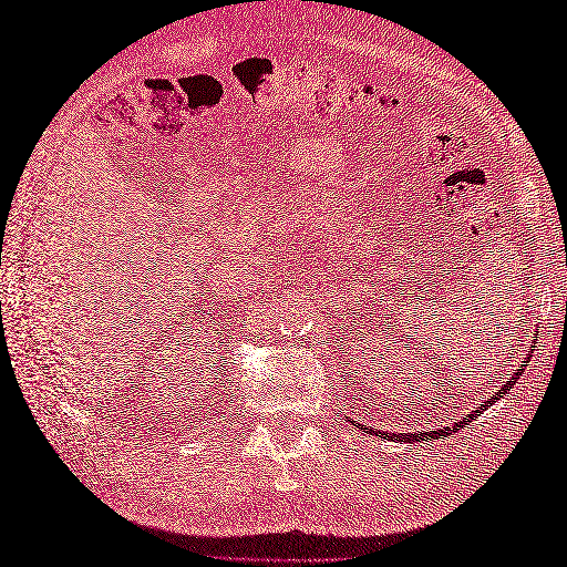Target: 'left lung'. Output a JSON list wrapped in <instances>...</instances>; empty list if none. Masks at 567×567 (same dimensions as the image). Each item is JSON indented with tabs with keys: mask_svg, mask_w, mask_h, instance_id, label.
<instances>
[{
	"mask_svg": "<svg viewBox=\"0 0 567 567\" xmlns=\"http://www.w3.org/2000/svg\"><path fill=\"white\" fill-rule=\"evenodd\" d=\"M536 339H538V331H536V336H534V343H536ZM532 351H534V346H528V355L524 358V360H528V358H532ZM522 372H524V365L519 368V370H516L514 372V375L507 380V384H504V388H499L495 394H492V400H485L483 404H480L477 409H475V412H470V414H465L461 421H455V424L453 426H443V429H439V431H433V433H436V436H449V433L451 431H461L465 424H470V421H473V419H477L480 414H483L485 412V409L487 406H492V404H495L497 400H502V396L504 394H509V390L514 388V384H516V380H519V375H522ZM358 429L360 431H363V426H360L358 424ZM370 433H372V436H378V431H372L370 429ZM433 433L429 431V433H404V436H402V433H384V431H380V439H384V441H426V439H431L433 436Z\"/></svg>",
	"mask_w": 567,
	"mask_h": 567,
	"instance_id": "1",
	"label": "left lung"
}]
</instances>
